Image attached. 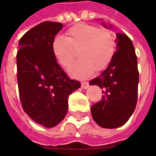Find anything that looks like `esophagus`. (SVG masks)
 Here are the masks:
<instances>
[{"label":"esophagus","mask_w":156,"mask_h":156,"mask_svg":"<svg viewBox=\"0 0 156 156\" xmlns=\"http://www.w3.org/2000/svg\"><path fill=\"white\" fill-rule=\"evenodd\" d=\"M88 87H89V85H88L87 82H82V83H81V87H82L83 89H87Z\"/></svg>","instance_id":"1"}]
</instances>
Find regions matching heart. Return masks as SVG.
I'll return each mask as SVG.
<instances>
[{
    "label": "heart",
    "instance_id": "obj_1",
    "mask_svg": "<svg viewBox=\"0 0 156 156\" xmlns=\"http://www.w3.org/2000/svg\"><path fill=\"white\" fill-rule=\"evenodd\" d=\"M78 60L69 69L71 77L86 78L94 70H102L108 66L115 51V39L111 30L87 23L70 27L66 37L57 35L51 42V51L57 62L64 69L70 67L76 51Z\"/></svg>",
    "mask_w": 156,
    "mask_h": 156
}]
</instances>
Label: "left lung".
Instances as JSON below:
<instances>
[{
  "label": "left lung",
  "instance_id": "left-lung-1",
  "mask_svg": "<svg viewBox=\"0 0 156 156\" xmlns=\"http://www.w3.org/2000/svg\"><path fill=\"white\" fill-rule=\"evenodd\" d=\"M105 28L112 29V25ZM116 51L108 68L89 84L103 89L102 99L91 107L95 122L104 128L125 125L134 113L137 102L139 73L137 58L132 41L123 33H116Z\"/></svg>",
  "mask_w": 156,
  "mask_h": 156
}]
</instances>
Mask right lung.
Segmentation results:
<instances>
[{"label":"right lung","mask_w":156,"mask_h":156,"mask_svg":"<svg viewBox=\"0 0 156 156\" xmlns=\"http://www.w3.org/2000/svg\"><path fill=\"white\" fill-rule=\"evenodd\" d=\"M59 22L44 21L27 31L19 41L17 79L25 113L47 128L59 124L68 112L69 96L80 87L55 59L51 42L62 29Z\"/></svg>","instance_id":"add662e5"}]
</instances>
